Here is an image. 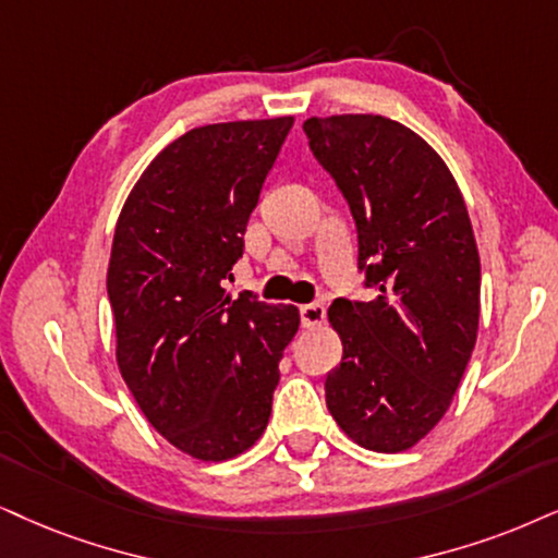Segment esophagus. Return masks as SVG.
Instances as JSON below:
<instances>
[{
    "label": "esophagus",
    "instance_id": "obj_1",
    "mask_svg": "<svg viewBox=\"0 0 558 558\" xmlns=\"http://www.w3.org/2000/svg\"><path fill=\"white\" fill-rule=\"evenodd\" d=\"M299 312H301V324L306 329L322 327L324 314H327V312H324V303H303Z\"/></svg>",
    "mask_w": 558,
    "mask_h": 558
}]
</instances>
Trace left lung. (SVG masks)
Instances as JSON below:
<instances>
[{
    "label": "left lung",
    "mask_w": 558,
    "mask_h": 558,
    "mask_svg": "<svg viewBox=\"0 0 558 558\" xmlns=\"http://www.w3.org/2000/svg\"><path fill=\"white\" fill-rule=\"evenodd\" d=\"M357 227V267L378 295L337 299L342 363L324 380L342 433L376 453L414 448L448 412L478 331L482 265L453 174L384 116L303 123Z\"/></svg>",
    "instance_id": "8db88e82"
}]
</instances>
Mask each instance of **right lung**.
I'll use <instances>...</instances> for the list:
<instances>
[{
  "instance_id": "add662e5",
  "label": "right lung",
  "mask_w": 558,
  "mask_h": 558,
  "mask_svg": "<svg viewBox=\"0 0 558 558\" xmlns=\"http://www.w3.org/2000/svg\"><path fill=\"white\" fill-rule=\"evenodd\" d=\"M293 118L214 123L159 151L125 197L108 295L116 361L151 427L218 463L263 437L295 306L227 293L244 231Z\"/></svg>"
}]
</instances>
